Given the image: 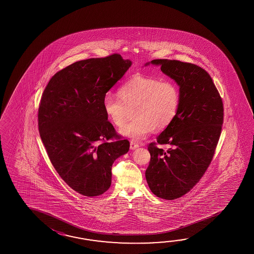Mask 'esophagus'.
<instances>
[{"instance_id": "esophagus-1", "label": "esophagus", "mask_w": 254, "mask_h": 254, "mask_svg": "<svg viewBox=\"0 0 254 254\" xmlns=\"http://www.w3.org/2000/svg\"><path fill=\"white\" fill-rule=\"evenodd\" d=\"M137 148H139V144L134 142L133 140H131V141L129 142V149H130V150H135V149H137Z\"/></svg>"}]
</instances>
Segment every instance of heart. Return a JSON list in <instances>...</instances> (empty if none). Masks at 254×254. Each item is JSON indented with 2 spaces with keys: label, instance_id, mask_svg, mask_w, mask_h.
<instances>
[{
  "label": "heart",
  "instance_id": "obj_1",
  "mask_svg": "<svg viewBox=\"0 0 254 254\" xmlns=\"http://www.w3.org/2000/svg\"><path fill=\"white\" fill-rule=\"evenodd\" d=\"M119 98L107 94L103 109L113 125L122 127L133 112L134 121L120 132L134 141H140L153 131L168 128L177 116L181 92L171 80L138 75L126 81L118 90Z\"/></svg>",
  "mask_w": 254,
  "mask_h": 254
}]
</instances>
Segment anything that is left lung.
I'll return each instance as SVG.
<instances>
[{
  "label": "left lung",
  "mask_w": 254,
  "mask_h": 254,
  "mask_svg": "<svg viewBox=\"0 0 254 254\" xmlns=\"http://www.w3.org/2000/svg\"><path fill=\"white\" fill-rule=\"evenodd\" d=\"M151 63L177 82L181 103L173 123L148 145L146 181L157 197L175 200L189 192L211 164L221 136L223 103L211 76L200 66L177 60ZM157 144L169 148L164 151Z\"/></svg>",
  "instance_id": "1"
}]
</instances>
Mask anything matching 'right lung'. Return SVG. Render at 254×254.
<instances>
[{"mask_svg":"<svg viewBox=\"0 0 254 254\" xmlns=\"http://www.w3.org/2000/svg\"><path fill=\"white\" fill-rule=\"evenodd\" d=\"M130 65L118 54L79 61L56 72L43 91L41 139L61 178L80 194L104 193L113 163L129 151V140L115 131L103 101Z\"/></svg>","mask_w":254,"mask_h":254,"instance_id":"obj_1","label":"right lung"}]
</instances>
